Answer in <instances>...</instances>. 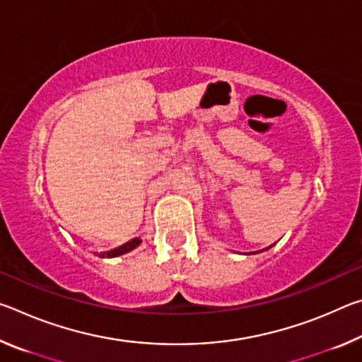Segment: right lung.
<instances>
[{"mask_svg":"<svg viewBox=\"0 0 362 362\" xmlns=\"http://www.w3.org/2000/svg\"><path fill=\"white\" fill-rule=\"evenodd\" d=\"M140 243H142V241H140L139 238H134V240L127 241L126 244H122V246H119V247H116L113 250H108V252H100L99 257H118V255H122L126 252H131V250L136 249Z\"/></svg>","mask_w":362,"mask_h":362,"instance_id":"add662e5","label":"right lung"}]
</instances>
